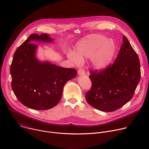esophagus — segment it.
Listing matches in <instances>:
<instances>
[{"label":"esophagus","instance_id":"esophagus-1","mask_svg":"<svg viewBox=\"0 0 149 149\" xmlns=\"http://www.w3.org/2000/svg\"><path fill=\"white\" fill-rule=\"evenodd\" d=\"M78 74L79 75H84L85 74H86V72H85V71L83 69L80 68L78 70Z\"/></svg>","mask_w":149,"mask_h":149}]
</instances>
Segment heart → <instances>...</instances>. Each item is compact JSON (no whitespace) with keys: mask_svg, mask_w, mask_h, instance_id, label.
Here are the masks:
<instances>
[{"mask_svg":"<svg viewBox=\"0 0 149 149\" xmlns=\"http://www.w3.org/2000/svg\"><path fill=\"white\" fill-rule=\"evenodd\" d=\"M117 52L115 42L101 34H92L81 39L76 45V52H70L69 59L79 65L83 58H90L91 64L97 69L108 67Z\"/></svg>","mask_w":149,"mask_h":149,"instance_id":"obj_1","label":"heart"}]
</instances>
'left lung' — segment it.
Wrapping results in <instances>:
<instances>
[{
  "label": "left lung",
  "mask_w": 149,
  "mask_h": 149,
  "mask_svg": "<svg viewBox=\"0 0 149 149\" xmlns=\"http://www.w3.org/2000/svg\"><path fill=\"white\" fill-rule=\"evenodd\" d=\"M113 64L100 70H91L92 86L86 94L93 107L105 112L121 108L133 97L141 77L139 56L127 38Z\"/></svg>",
  "instance_id": "8db88e82"
}]
</instances>
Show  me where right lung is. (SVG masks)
I'll use <instances>...</instances> for the list:
<instances>
[{
    "label": "right lung",
    "mask_w": 149,
    "mask_h": 149,
    "mask_svg": "<svg viewBox=\"0 0 149 149\" xmlns=\"http://www.w3.org/2000/svg\"><path fill=\"white\" fill-rule=\"evenodd\" d=\"M33 40L50 42L53 39L47 33H33L17 48L10 68L12 88L18 100L26 107L48 110L58 104L65 84L75 78L77 71L37 60V45L32 43Z\"/></svg>",
    "instance_id": "1"
}]
</instances>
